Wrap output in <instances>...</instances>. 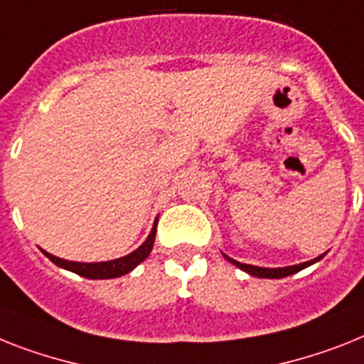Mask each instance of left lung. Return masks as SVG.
<instances>
[{
  "instance_id": "1",
  "label": "left lung",
  "mask_w": 364,
  "mask_h": 364,
  "mask_svg": "<svg viewBox=\"0 0 364 364\" xmlns=\"http://www.w3.org/2000/svg\"><path fill=\"white\" fill-rule=\"evenodd\" d=\"M326 255V253H323ZM323 255H320L318 258H314V260H309V262H303V264H296V266H287V268H258V266H251V264H242L238 262V260H234V258L227 257V255H223L227 260H229L230 264H234L236 268L243 269L245 273H249V275H253V277H262V279H283V277H288V275H292V273H297L301 272V269H305L307 266H311V264L318 262L320 258H323Z\"/></svg>"
}]
</instances>
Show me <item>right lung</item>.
I'll list each match as a JSON object with an SVG mask.
<instances>
[{
	"label": "right lung",
	"instance_id": "add662e5",
	"mask_svg": "<svg viewBox=\"0 0 364 364\" xmlns=\"http://www.w3.org/2000/svg\"><path fill=\"white\" fill-rule=\"evenodd\" d=\"M156 225H158V219L154 221V227L150 230L149 238L143 242V245L135 249L134 253L126 255V257L115 258V260H107V262H72V260H65V258L53 257V255L46 253V251H42V253L46 255L50 260H52L55 266L59 268H65L68 272H74L81 277L87 279H113V277H121V275H126V273H130L132 269L145 260L146 257L152 251V245H154V238H156Z\"/></svg>",
	"mask_w": 364,
	"mask_h": 364
}]
</instances>
